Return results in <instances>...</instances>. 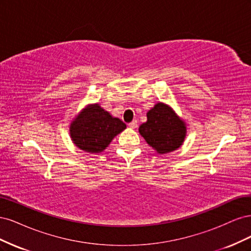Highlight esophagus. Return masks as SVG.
Here are the masks:
<instances>
[{
    "mask_svg": "<svg viewBox=\"0 0 251 251\" xmlns=\"http://www.w3.org/2000/svg\"><path fill=\"white\" fill-rule=\"evenodd\" d=\"M127 126H130L131 128H135V127H137V121H136V120H133L132 123H130V124H128Z\"/></svg>",
    "mask_w": 251,
    "mask_h": 251,
    "instance_id": "34e87169",
    "label": "esophagus"
}]
</instances>
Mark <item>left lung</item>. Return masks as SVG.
<instances>
[{"mask_svg":"<svg viewBox=\"0 0 251 251\" xmlns=\"http://www.w3.org/2000/svg\"><path fill=\"white\" fill-rule=\"evenodd\" d=\"M148 121L139 126V133L159 154L170 153L180 148L185 137L186 127L175 112L164 103L159 102L151 109Z\"/></svg>","mask_w":251,"mask_h":251,"instance_id":"1","label":"left lung"}]
</instances>
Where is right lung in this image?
Returning <instances> with one entry per match:
<instances>
[{
	"instance_id": "add662e5",
	"label": "right lung",
	"mask_w": 251,
	"mask_h": 251,
	"mask_svg": "<svg viewBox=\"0 0 251 251\" xmlns=\"http://www.w3.org/2000/svg\"><path fill=\"white\" fill-rule=\"evenodd\" d=\"M126 127L123 120L112 117L100 105L93 104L75 118L70 126V135L76 147L82 151L100 153Z\"/></svg>"
}]
</instances>
